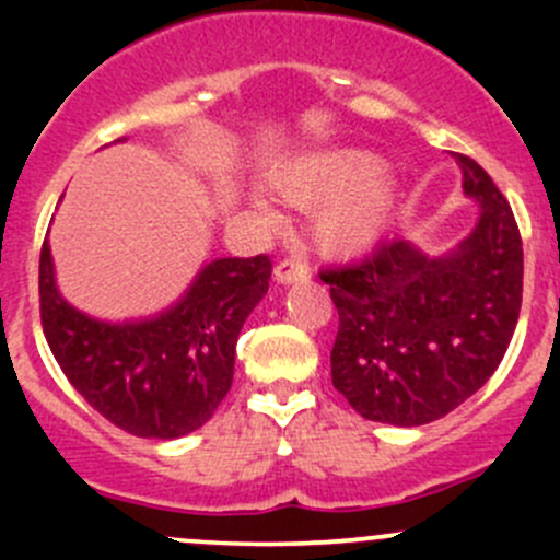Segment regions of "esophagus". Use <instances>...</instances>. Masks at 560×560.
Listing matches in <instances>:
<instances>
[{
  "label": "esophagus",
  "mask_w": 560,
  "mask_h": 560,
  "mask_svg": "<svg viewBox=\"0 0 560 560\" xmlns=\"http://www.w3.org/2000/svg\"><path fill=\"white\" fill-rule=\"evenodd\" d=\"M273 276L279 284H295V281L312 279V268H308V262L303 257H287L276 265Z\"/></svg>",
  "instance_id": "esophagus-1"
}]
</instances>
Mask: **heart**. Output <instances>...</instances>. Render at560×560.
<instances>
[{"label":"heart","mask_w":560,"mask_h":560,"mask_svg":"<svg viewBox=\"0 0 560 560\" xmlns=\"http://www.w3.org/2000/svg\"><path fill=\"white\" fill-rule=\"evenodd\" d=\"M382 167L385 162L371 151H327L281 165L273 189L298 208L325 202L314 219L316 244L332 254H352L374 244L393 217L398 189L380 175Z\"/></svg>","instance_id":"obj_1"}]
</instances>
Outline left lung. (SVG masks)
Segmentation results:
<instances>
[{
	"label": "left lung",
	"mask_w": 560,
	"mask_h": 560,
	"mask_svg": "<svg viewBox=\"0 0 560 560\" xmlns=\"http://www.w3.org/2000/svg\"><path fill=\"white\" fill-rule=\"evenodd\" d=\"M479 202L471 235L444 257L387 241L360 262L322 270L338 308L332 387L358 415L411 428L450 415L493 376L523 303V241L488 173L455 154Z\"/></svg>",
	"instance_id": "8db88e82"
}]
</instances>
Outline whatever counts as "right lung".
I'll list each match as a JSON object with an SVG mask.
<instances>
[{
  "mask_svg": "<svg viewBox=\"0 0 560 560\" xmlns=\"http://www.w3.org/2000/svg\"><path fill=\"white\" fill-rule=\"evenodd\" d=\"M270 257L208 262L167 312L110 325L72 308L39 252V319L70 385L107 422L143 439H178L211 420L233 385L235 343L268 292Z\"/></svg>",
  "mask_w": 560,
  "mask_h": 560,
  "instance_id": "right-lung-1",
  "label": "right lung"
}]
</instances>
